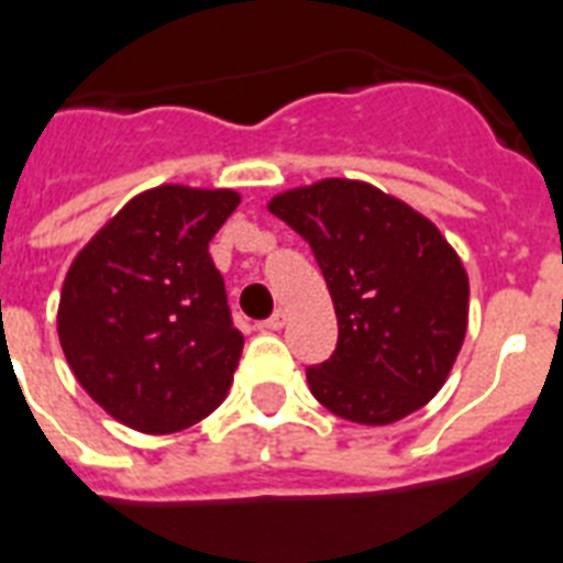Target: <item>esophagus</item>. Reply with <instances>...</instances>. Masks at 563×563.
Here are the masks:
<instances>
[{"mask_svg":"<svg viewBox=\"0 0 563 563\" xmlns=\"http://www.w3.org/2000/svg\"><path fill=\"white\" fill-rule=\"evenodd\" d=\"M285 322H287V313L282 311V308H278V311L273 313V317H269V320H264V325H261V329L278 331V329H285Z\"/></svg>","mask_w":563,"mask_h":563,"instance_id":"34e87169","label":"esophagus"}]
</instances>
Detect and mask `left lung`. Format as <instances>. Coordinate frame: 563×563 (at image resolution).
Here are the masks:
<instances>
[{"label": "left lung", "instance_id": "1", "mask_svg": "<svg viewBox=\"0 0 563 563\" xmlns=\"http://www.w3.org/2000/svg\"><path fill=\"white\" fill-rule=\"evenodd\" d=\"M302 234L338 313V346L308 367L331 413L387 426L429 402L467 334L470 282L438 225L402 199L352 178H322L269 199Z\"/></svg>", "mask_w": 563, "mask_h": 563}]
</instances>
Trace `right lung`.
I'll return each mask as SVG.
<instances>
[{"instance_id": "1", "label": "right lung", "mask_w": 563, "mask_h": 563, "mask_svg": "<svg viewBox=\"0 0 563 563\" xmlns=\"http://www.w3.org/2000/svg\"><path fill=\"white\" fill-rule=\"evenodd\" d=\"M238 205L225 187H152L69 264L60 350L90 399L129 429H187L232 387L243 334L208 243Z\"/></svg>"}]
</instances>
